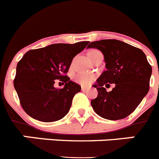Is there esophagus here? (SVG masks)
<instances>
[{"instance_id":"34e87169","label":"esophagus","mask_w":159,"mask_h":159,"mask_svg":"<svg viewBox=\"0 0 159 159\" xmlns=\"http://www.w3.org/2000/svg\"><path fill=\"white\" fill-rule=\"evenodd\" d=\"M88 88H88V87H85V86L81 87V89H82V91H86V90H88Z\"/></svg>"}]
</instances>
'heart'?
Segmentation results:
<instances>
[{"label": "heart", "instance_id": "1", "mask_svg": "<svg viewBox=\"0 0 159 159\" xmlns=\"http://www.w3.org/2000/svg\"><path fill=\"white\" fill-rule=\"evenodd\" d=\"M95 52H99L98 50H95V49H92L88 52V55L92 54V53ZM95 79V75L93 73H79L78 75H75L74 77V80L76 83L81 84V85H88L91 83H92L94 81V80Z\"/></svg>", "mask_w": 159, "mask_h": 159}]
</instances>
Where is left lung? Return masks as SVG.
<instances>
[{
    "label": "left lung",
    "mask_w": 159,
    "mask_h": 159,
    "mask_svg": "<svg viewBox=\"0 0 159 159\" xmlns=\"http://www.w3.org/2000/svg\"><path fill=\"white\" fill-rule=\"evenodd\" d=\"M100 50L107 70L96 80L98 95L91 101L97 115L109 120L130 116L150 89L152 67L141 49L118 40H101L88 46ZM116 83L111 92L103 87Z\"/></svg>",
    "instance_id": "left-lung-1"
}]
</instances>
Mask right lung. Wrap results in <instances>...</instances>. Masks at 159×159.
<instances>
[{
	"label": "right lung",
	"mask_w": 159,
	"mask_h": 159,
	"mask_svg": "<svg viewBox=\"0 0 159 159\" xmlns=\"http://www.w3.org/2000/svg\"><path fill=\"white\" fill-rule=\"evenodd\" d=\"M88 43H54L24 55L17 63L13 84L20 105L29 116L49 123L67 115L73 97L80 92L81 87L66 74L73 58ZM56 79L66 84L64 89L54 88Z\"/></svg>",
	"instance_id": "obj_1"
}]
</instances>
